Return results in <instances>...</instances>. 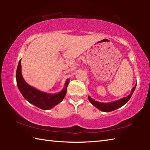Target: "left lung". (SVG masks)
Wrapping results in <instances>:
<instances>
[{"label":"left lung","instance_id":"left-lung-1","mask_svg":"<svg viewBox=\"0 0 150 150\" xmlns=\"http://www.w3.org/2000/svg\"><path fill=\"white\" fill-rule=\"evenodd\" d=\"M136 86V85L133 87L131 93L128 96L121 98V99L115 101V102L109 103H99V102H97V101L94 100L93 98H91L90 97V96H88V100H90V102L92 103L94 106H96V108L99 109V110L101 111L110 112V111L115 110H116V109L120 108V107H121V106H122L123 105H125V104L128 102L129 100H130V98H131L132 95L134 90H135Z\"/></svg>","mask_w":150,"mask_h":150}]
</instances>
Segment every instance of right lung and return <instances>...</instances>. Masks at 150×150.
<instances>
[{
    "label": "right lung",
    "instance_id": "1",
    "mask_svg": "<svg viewBox=\"0 0 150 150\" xmlns=\"http://www.w3.org/2000/svg\"><path fill=\"white\" fill-rule=\"evenodd\" d=\"M16 78L18 87L25 99L43 110H48L53 108L64 98L67 92L68 83L69 82V80L68 79L65 82V86L63 89L59 93L55 95H51L35 89L28 84L22 77L21 73V60L19 61L18 65Z\"/></svg>",
    "mask_w": 150,
    "mask_h": 150
}]
</instances>
